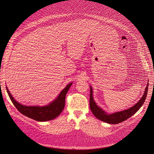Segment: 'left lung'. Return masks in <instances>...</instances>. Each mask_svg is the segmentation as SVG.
Listing matches in <instances>:
<instances>
[{"label": "left lung", "mask_w": 154, "mask_h": 154, "mask_svg": "<svg viewBox=\"0 0 154 154\" xmlns=\"http://www.w3.org/2000/svg\"><path fill=\"white\" fill-rule=\"evenodd\" d=\"M149 82V81H148ZM148 87L149 83H147L145 89L144 91V93L139 100L138 102H137L134 106L130 107L128 109L120 111L112 114H108L107 112H105L102 109L99 107L95 102L93 97V89L92 87L90 86L91 88V94H90V108L94 116L103 122L108 123L110 124H119L124 121L126 120L127 119L130 118L134 114L139 110V109L142 106L143 103H144L145 99L148 92Z\"/></svg>", "instance_id": "obj_1"}]
</instances>
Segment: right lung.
Here are the masks:
<instances>
[{
	"mask_svg": "<svg viewBox=\"0 0 154 154\" xmlns=\"http://www.w3.org/2000/svg\"><path fill=\"white\" fill-rule=\"evenodd\" d=\"M72 84L67 85L54 100L44 106H27L21 104L15 100L7 86L6 89L14 106L21 114L38 122H45L55 119L61 114L65 107L66 95Z\"/></svg>",
	"mask_w": 154,
	"mask_h": 154,
	"instance_id": "add662e5",
	"label": "right lung"
}]
</instances>
